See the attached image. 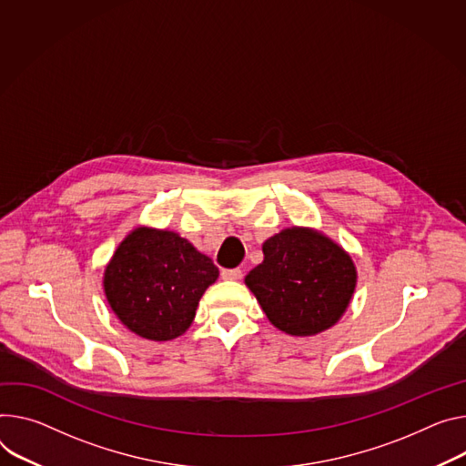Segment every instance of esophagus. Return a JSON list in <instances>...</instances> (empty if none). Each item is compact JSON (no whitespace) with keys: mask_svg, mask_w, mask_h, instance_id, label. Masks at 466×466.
<instances>
[{"mask_svg":"<svg viewBox=\"0 0 466 466\" xmlns=\"http://www.w3.org/2000/svg\"><path fill=\"white\" fill-rule=\"evenodd\" d=\"M221 277L225 280H238V279H241V269H223Z\"/></svg>","mask_w":466,"mask_h":466,"instance_id":"34e87169","label":"esophagus"}]
</instances>
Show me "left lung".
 <instances>
[{"label":"left lung","mask_w":466,"mask_h":466,"mask_svg":"<svg viewBox=\"0 0 466 466\" xmlns=\"http://www.w3.org/2000/svg\"><path fill=\"white\" fill-rule=\"evenodd\" d=\"M264 262L245 277L268 319L291 336H312L346 312L357 284L348 252L319 232L286 228L269 238Z\"/></svg>","instance_id":"left-lung-1"}]
</instances>
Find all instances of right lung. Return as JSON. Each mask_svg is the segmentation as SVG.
<instances>
[{
    "label": "right lung",
    "instance_id": "obj_1",
    "mask_svg": "<svg viewBox=\"0 0 466 466\" xmlns=\"http://www.w3.org/2000/svg\"><path fill=\"white\" fill-rule=\"evenodd\" d=\"M219 269L177 232L136 228L113 255L104 289L116 318L147 340L186 332Z\"/></svg>",
    "mask_w": 466,
    "mask_h": 466
}]
</instances>
